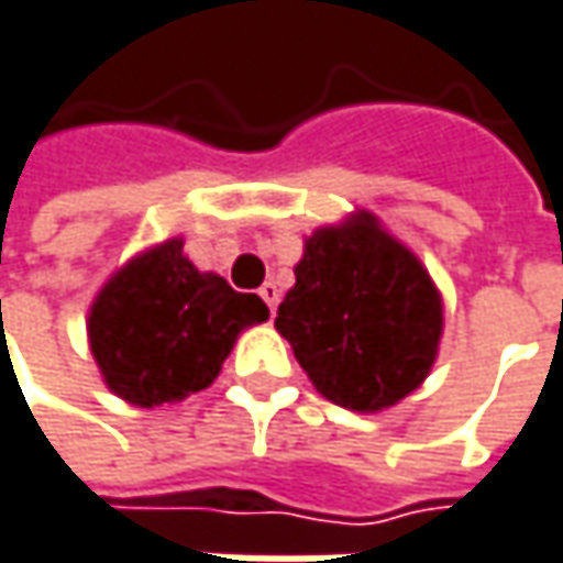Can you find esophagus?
Listing matches in <instances>:
<instances>
[{"instance_id":"1","label":"esophagus","mask_w":563,"mask_h":563,"mask_svg":"<svg viewBox=\"0 0 563 563\" xmlns=\"http://www.w3.org/2000/svg\"><path fill=\"white\" fill-rule=\"evenodd\" d=\"M257 292H261V299H264V302L271 306V312H274V309H277V302H280V289H277V283L267 280L261 289H257Z\"/></svg>"}]
</instances>
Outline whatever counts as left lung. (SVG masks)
<instances>
[{
  "mask_svg": "<svg viewBox=\"0 0 563 563\" xmlns=\"http://www.w3.org/2000/svg\"><path fill=\"white\" fill-rule=\"evenodd\" d=\"M274 324L328 401L376 413L427 379L443 299L417 254L360 210L306 239Z\"/></svg>",
  "mask_w": 563,
  "mask_h": 563,
  "instance_id": "8db88e82",
  "label": "left lung"
}]
</instances>
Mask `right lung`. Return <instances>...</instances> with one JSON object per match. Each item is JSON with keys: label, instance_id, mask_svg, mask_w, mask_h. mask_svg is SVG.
<instances>
[{"label": "right lung", "instance_id": "add662e5", "mask_svg": "<svg viewBox=\"0 0 563 563\" xmlns=\"http://www.w3.org/2000/svg\"><path fill=\"white\" fill-rule=\"evenodd\" d=\"M267 314L261 296L197 271L181 239H168L101 286L88 312V344L114 395L155 408L213 385L239 334Z\"/></svg>", "mask_w": 563, "mask_h": 563}]
</instances>
